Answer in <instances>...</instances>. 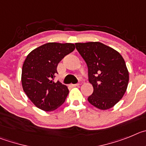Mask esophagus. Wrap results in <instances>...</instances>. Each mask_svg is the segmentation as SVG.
<instances>
[{"mask_svg":"<svg viewBox=\"0 0 146 146\" xmlns=\"http://www.w3.org/2000/svg\"><path fill=\"white\" fill-rule=\"evenodd\" d=\"M79 86V84H71V86L73 87H76V86Z\"/></svg>","mask_w":146,"mask_h":146,"instance_id":"34e87169","label":"esophagus"}]
</instances>
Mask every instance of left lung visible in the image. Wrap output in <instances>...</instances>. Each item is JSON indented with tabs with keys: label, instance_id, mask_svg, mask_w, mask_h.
Returning a JSON list of instances; mask_svg holds the SVG:
<instances>
[{
	"label": "left lung",
	"instance_id": "1",
	"mask_svg": "<svg viewBox=\"0 0 146 146\" xmlns=\"http://www.w3.org/2000/svg\"><path fill=\"white\" fill-rule=\"evenodd\" d=\"M76 46L87 65L89 81L94 88L88 101L100 110L111 108L123 98L128 86L124 58L100 42L76 43Z\"/></svg>",
	"mask_w": 146,
	"mask_h": 146
}]
</instances>
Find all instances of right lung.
Wrapping results in <instances>:
<instances>
[{"instance_id":"right-lung-1","label":"right lung","mask_w":146,"mask_h":146,"mask_svg":"<svg viewBox=\"0 0 146 146\" xmlns=\"http://www.w3.org/2000/svg\"><path fill=\"white\" fill-rule=\"evenodd\" d=\"M70 43H47L29 53L22 70V85L27 98L39 109L54 111L69 93L67 86L54 83L58 63L75 49Z\"/></svg>"}]
</instances>
